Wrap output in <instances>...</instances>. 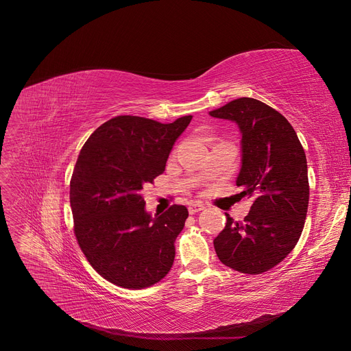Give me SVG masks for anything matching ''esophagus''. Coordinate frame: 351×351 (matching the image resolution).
I'll list each match as a JSON object with an SVG mask.
<instances>
[{"instance_id": "esophagus-1", "label": "esophagus", "mask_w": 351, "mask_h": 351, "mask_svg": "<svg viewBox=\"0 0 351 351\" xmlns=\"http://www.w3.org/2000/svg\"><path fill=\"white\" fill-rule=\"evenodd\" d=\"M203 210H204V206L199 204V203H193V204L189 206V213L190 214H195V213L203 211Z\"/></svg>"}]
</instances>
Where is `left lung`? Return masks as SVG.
Segmentation results:
<instances>
[{
    "label": "left lung",
    "instance_id": "1",
    "mask_svg": "<svg viewBox=\"0 0 351 351\" xmlns=\"http://www.w3.org/2000/svg\"><path fill=\"white\" fill-rule=\"evenodd\" d=\"M210 115L239 124L237 186L241 197L253 199L241 223L226 214L215 253L232 270L261 274L285 260L302 236L310 194L304 148L286 117L256 98L232 99Z\"/></svg>",
    "mask_w": 351,
    "mask_h": 351
}]
</instances>
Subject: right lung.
<instances>
[{"label": "right lung", "mask_w": 351, "mask_h": 351, "mask_svg": "<svg viewBox=\"0 0 351 351\" xmlns=\"http://www.w3.org/2000/svg\"><path fill=\"white\" fill-rule=\"evenodd\" d=\"M193 117L174 123L119 115L81 148L70 181L74 234L93 269L112 285L140 290L171 270L174 241L189 210L173 204L154 219L143 187L164 173L173 144Z\"/></svg>", "instance_id": "1"}]
</instances>
